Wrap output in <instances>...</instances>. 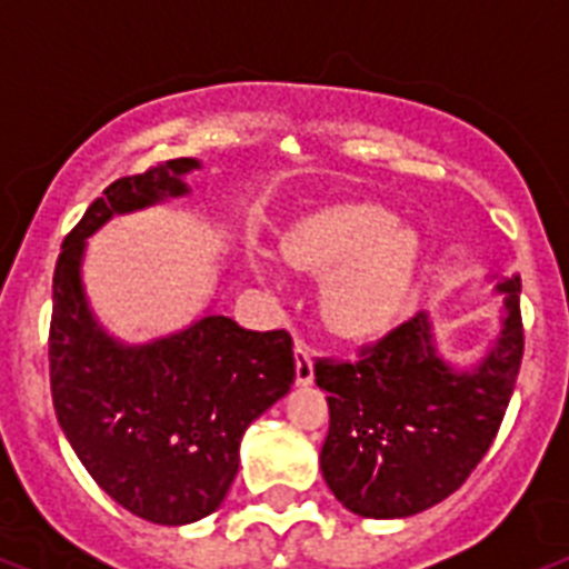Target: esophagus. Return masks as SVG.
<instances>
[{"mask_svg": "<svg viewBox=\"0 0 569 569\" xmlns=\"http://www.w3.org/2000/svg\"><path fill=\"white\" fill-rule=\"evenodd\" d=\"M296 383L308 387L313 380V355L302 340H296Z\"/></svg>", "mask_w": 569, "mask_h": 569, "instance_id": "34e87169", "label": "esophagus"}]
</instances>
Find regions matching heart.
<instances>
[{
    "instance_id": "b5f03b06",
    "label": "heart",
    "mask_w": 569,
    "mask_h": 569,
    "mask_svg": "<svg viewBox=\"0 0 569 569\" xmlns=\"http://www.w3.org/2000/svg\"><path fill=\"white\" fill-rule=\"evenodd\" d=\"M419 252L416 227L372 200L326 206L281 234V256L290 267L326 276L319 313L340 337H372L396 319ZM256 270L267 273L261 261Z\"/></svg>"
}]
</instances>
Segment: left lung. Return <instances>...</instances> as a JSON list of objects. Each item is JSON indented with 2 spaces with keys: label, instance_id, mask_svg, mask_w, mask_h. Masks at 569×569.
Listing matches in <instances>:
<instances>
[{
  "label": "left lung",
  "instance_id": "8db88e82",
  "mask_svg": "<svg viewBox=\"0 0 569 569\" xmlns=\"http://www.w3.org/2000/svg\"><path fill=\"white\" fill-rule=\"evenodd\" d=\"M503 317L495 346L471 369L436 349L425 311L355 363L317 360L328 392L319 468L342 506L360 518H410L442 503L495 442L523 358L520 279H500Z\"/></svg>",
  "mask_w": 569,
  "mask_h": 569
}]
</instances>
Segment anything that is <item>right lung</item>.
Returning <instances> with one entry per match:
<instances>
[{
	"label": "right lung",
	"instance_id": "add662e5",
	"mask_svg": "<svg viewBox=\"0 0 569 569\" xmlns=\"http://www.w3.org/2000/svg\"><path fill=\"white\" fill-rule=\"evenodd\" d=\"M197 159L121 177L66 234L51 284L54 412L92 480L136 518L182 527L218 509L241 462L243 430L288 396V331H247L223 313L130 346L98 326L83 293L87 238L112 214L189 194Z\"/></svg>",
	"mask_w": 569,
	"mask_h": 569
}]
</instances>
